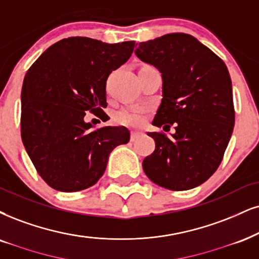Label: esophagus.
Masks as SVG:
<instances>
[{"mask_svg":"<svg viewBox=\"0 0 259 259\" xmlns=\"http://www.w3.org/2000/svg\"><path fill=\"white\" fill-rule=\"evenodd\" d=\"M143 136H144V133L138 132V131H132V132H131V140H132V142H136V140H138L140 137Z\"/></svg>","mask_w":259,"mask_h":259,"instance_id":"obj_1","label":"esophagus"}]
</instances>
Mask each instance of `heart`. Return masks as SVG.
I'll use <instances>...</instances> for the list:
<instances>
[{
	"mask_svg": "<svg viewBox=\"0 0 259 259\" xmlns=\"http://www.w3.org/2000/svg\"><path fill=\"white\" fill-rule=\"evenodd\" d=\"M116 120L119 121L120 123L135 126V124L140 123V121H142V116H140L138 111L126 109V110H121L120 113L116 115Z\"/></svg>",
	"mask_w": 259,
	"mask_h": 259,
	"instance_id": "heart-1",
	"label": "heart"
}]
</instances>
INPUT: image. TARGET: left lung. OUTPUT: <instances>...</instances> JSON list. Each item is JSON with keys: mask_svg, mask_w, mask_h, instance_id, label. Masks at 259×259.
Segmentation results:
<instances>
[{"mask_svg": "<svg viewBox=\"0 0 259 259\" xmlns=\"http://www.w3.org/2000/svg\"><path fill=\"white\" fill-rule=\"evenodd\" d=\"M162 74V101L148 132L155 151L143 161L152 183L171 191L194 188L215 173L234 128L232 80L227 66L197 38L169 33L135 50Z\"/></svg>", "mask_w": 259, "mask_h": 259, "instance_id": "left-lung-1", "label": "left lung"}]
</instances>
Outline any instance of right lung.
<instances>
[{"label": "right lung", "instance_id": "1", "mask_svg": "<svg viewBox=\"0 0 259 259\" xmlns=\"http://www.w3.org/2000/svg\"><path fill=\"white\" fill-rule=\"evenodd\" d=\"M135 41L108 44L69 37L48 48L25 75L21 139L50 187L76 192L97 183L110 152L130 142L123 126L94 130L88 111L107 121L105 84L132 55Z\"/></svg>", "mask_w": 259, "mask_h": 259}]
</instances>
